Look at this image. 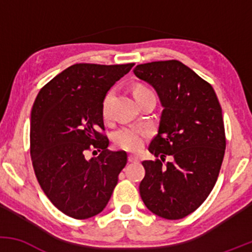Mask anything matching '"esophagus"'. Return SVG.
<instances>
[{"label": "esophagus", "instance_id": "1", "mask_svg": "<svg viewBox=\"0 0 252 252\" xmlns=\"http://www.w3.org/2000/svg\"><path fill=\"white\" fill-rule=\"evenodd\" d=\"M128 161H129V162H140V158H138L137 156H134V155H129V158H128Z\"/></svg>", "mask_w": 252, "mask_h": 252}]
</instances>
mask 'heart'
Listing matches in <instances>:
<instances>
[{
	"mask_svg": "<svg viewBox=\"0 0 252 252\" xmlns=\"http://www.w3.org/2000/svg\"><path fill=\"white\" fill-rule=\"evenodd\" d=\"M143 92H150V90L146 86H137L135 89L136 94H143ZM112 97H114V90H110L103 98L102 102V116L109 118L110 106H111ZM152 130L146 126H123L115 132L114 142L118 148L128 150V152H138L143 147L144 142L150 137Z\"/></svg>",
	"mask_w": 252,
	"mask_h": 252,
	"instance_id": "1",
	"label": "heart"
}]
</instances>
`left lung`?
Wrapping results in <instances>:
<instances>
[{"mask_svg":"<svg viewBox=\"0 0 252 252\" xmlns=\"http://www.w3.org/2000/svg\"><path fill=\"white\" fill-rule=\"evenodd\" d=\"M134 73L156 90L163 106L148 147L158 158L142 162L141 198L161 218H185L218 179L226 147L220 104L211 84L179 60L141 63Z\"/></svg>","mask_w":252,"mask_h":252,"instance_id":"1","label":"left lung"}]
</instances>
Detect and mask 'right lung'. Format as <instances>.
Listing matches in <instances>:
<instances>
[{
  "label": "right lung",
  "mask_w": 252,
  "mask_h": 252,
  "mask_svg": "<svg viewBox=\"0 0 252 252\" xmlns=\"http://www.w3.org/2000/svg\"><path fill=\"white\" fill-rule=\"evenodd\" d=\"M135 63H74L40 90L31 115V158L39 185L58 210L88 219L105 209L126 167L103 134V98ZM101 154L88 160L86 153Z\"/></svg>",
  "instance_id": "1"
}]
</instances>
